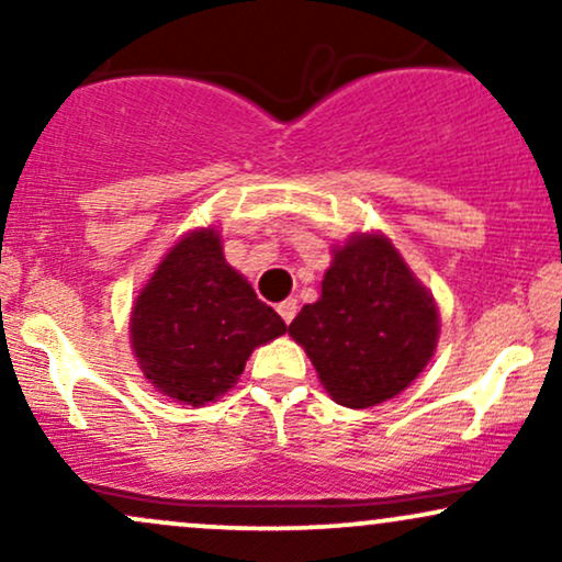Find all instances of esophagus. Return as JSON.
Returning a JSON list of instances; mask_svg holds the SVG:
<instances>
[{
    "mask_svg": "<svg viewBox=\"0 0 562 562\" xmlns=\"http://www.w3.org/2000/svg\"><path fill=\"white\" fill-rule=\"evenodd\" d=\"M277 312H280V317L285 319L288 325H290V322L295 319V312H299V301H295V299H288V301H282L280 306H277Z\"/></svg>",
    "mask_w": 562,
    "mask_h": 562,
    "instance_id": "esophagus-1",
    "label": "esophagus"
}]
</instances>
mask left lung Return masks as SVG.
<instances>
[{"mask_svg":"<svg viewBox=\"0 0 562 562\" xmlns=\"http://www.w3.org/2000/svg\"><path fill=\"white\" fill-rule=\"evenodd\" d=\"M288 333L306 348L338 404L367 409L393 398L434 357L438 308L383 235H351L333 250L317 303Z\"/></svg>","mask_w":562,"mask_h":562,"instance_id":"1","label":"left lung"}]
</instances>
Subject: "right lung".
<instances>
[{
  "label": "right lung",
  "mask_w": 562,
  "mask_h": 562,
  "mask_svg": "<svg viewBox=\"0 0 562 562\" xmlns=\"http://www.w3.org/2000/svg\"><path fill=\"white\" fill-rule=\"evenodd\" d=\"M288 330L224 259L216 229L184 235L134 303V357L166 396L200 406L235 389L256 346Z\"/></svg>",
  "instance_id": "obj_1"
}]
</instances>
